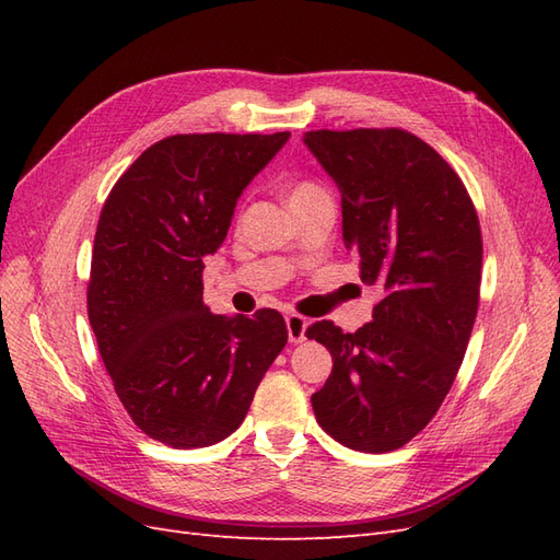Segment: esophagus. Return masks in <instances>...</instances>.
<instances>
[{"label":"esophagus","instance_id":"1","mask_svg":"<svg viewBox=\"0 0 560 560\" xmlns=\"http://www.w3.org/2000/svg\"><path fill=\"white\" fill-rule=\"evenodd\" d=\"M287 322V336H290L292 343H301L306 341V329H308V319L301 317L296 313H290L284 317Z\"/></svg>","mask_w":560,"mask_h":560}]
</instances>
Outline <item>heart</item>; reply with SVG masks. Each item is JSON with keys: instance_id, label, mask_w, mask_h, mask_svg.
Wrapping results in <instances>:
<instances>
[{"instance_id": "1", "label": "heart", "mask_w": 560, "mask_h": 560, "mask_svg": "<svg viewBox=\"0 0 560 560\" xmlns=\"http://www.w3.org/2000/svg\"><path fill=\"white\" fill-rule=\"evenodd\" d=\"M313 191H317L313 184H306V182H301V184H296V186H294V189L290 191V200L303 198V196H308V194H313Z\"/></svg>"}]
</instances>
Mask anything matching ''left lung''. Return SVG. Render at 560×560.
I'll return each instance as SVG.
<instances>
[{
    "instance_id": "left-lung-1",
    "label": "left lung",
    "mask_w": 560,
    "mask_h": 560,
    "mask_svg": "<svg viewBox=\"0 0 560 560\" xmlns=\"http://www.w3.org/2000/svg\"><path fill=\"white\" fill-rule=\"evenodd\" d=\"M303 144L338 186L362 282L383 290L358 331L308 327L334 360L313 411L348 448L395 451L434 418L463 364L479 308V217L453 167L411 132L311 130Z\"/></svg>"
}]
</instances>
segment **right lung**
<instances>
[{
  "label": "right lung",
  "instance_id": "obj_1",
  "mask_svg": "<svg viewBox=\"0 0 560 560\" xmlns=\"http://www.w3.org/2000/svg\"><path fill=\"white\" fill-rule=\"evenodd\" d=\"M287 140L290 132L173 135L151 144L105 200L89 319L128 416L165 446H212L238 430L287 343L278 311L226 317L202 303L206 257Z\"/></svg>",
  "mask_w": 560,
  "mask_h": 560
}]
</instances>
